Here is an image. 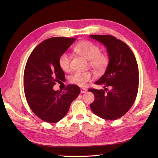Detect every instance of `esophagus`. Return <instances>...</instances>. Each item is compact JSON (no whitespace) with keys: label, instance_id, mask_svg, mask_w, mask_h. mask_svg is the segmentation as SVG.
<instances>
[{"label":"esophagus","instance_id":"34e87169","mask_svg":"<svg viewBox=\"0 0 158 158\" xmlns=\"http://www.w3.org/2000/svg\"><path fill=\"white\" fill-rule=\"evenodd\" d=\"M80 92H81V93L84 94V93H85V92H87V89H85V88H81V89H80Z\"/></svg>","mask_w":158,"mask_h":158}]
</instances>
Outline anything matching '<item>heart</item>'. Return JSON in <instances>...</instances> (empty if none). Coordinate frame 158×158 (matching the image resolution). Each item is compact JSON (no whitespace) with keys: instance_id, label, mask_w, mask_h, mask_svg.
I'll use <instances>...</instances> for the list:
<instances>
[{"instance_id":"obj_1","label":"heart","mask_w":158,"mask_h":158,"mask_svg":"<svg viewBox=\"0 0 158 158\" xmlns=\"http://www.w3.org/2000/svg\"><path fill=\"white\" fill-rule=\"evenodd\" d=\"M74 51L80 55L89 60V66L97 73H102L107 69L109 63V56L100 52V47L89 41H82L78 43L74 47ZM70 56L67 52L62 54L59 59L60 68L64 72L70 70ZM94 78L91 72H76L72 75L69 81L71 84L84 87Z\"/></svg>"}]
</instances>
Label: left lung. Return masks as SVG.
<instances>
[{
    "instance_id": "8db88e82",
    "label": "left lung",
    "mask_w": 158,
    "mask_h": 158,
    "mask_svg": "<svg viewBox=\"0 0 158 158\" xmlns=\"http://www.w3.org/2000/svg\"><path fill=\"white\" fill-rule=\"evenodd\" d=\"M89 37L106 46L109 58L106 73L95 82L103 85L105 89H88L95 96L89 107L98 117L115 120L123 116L135 102L139 84L137 62L130 47L114 36L91 35Z\"/></svg>"
}]
</instances>
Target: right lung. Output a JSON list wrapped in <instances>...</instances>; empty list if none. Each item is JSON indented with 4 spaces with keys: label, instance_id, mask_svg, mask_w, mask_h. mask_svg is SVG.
Segmentation results:
<instances>
[{
    "label": "right lung",
    "instance_id": "1",
    "mask_svg": "<svg viewBox=\"0 0 158 158\" xmlns=\"http://www.w3.org/2000/svg\"><path fill=\"white\" fill-rule=\"evenodd\" d=\"M74 37H51L38 45L28 58L23 74V88L31 111L41 120L55 123L67 114L80 88L69 84L64 92L55 91V82L65 78L59 64L60 56L75 41Z\"/></svg>",
    "mask_w": 158,
    "mask_h": 158
}]
</instances>
